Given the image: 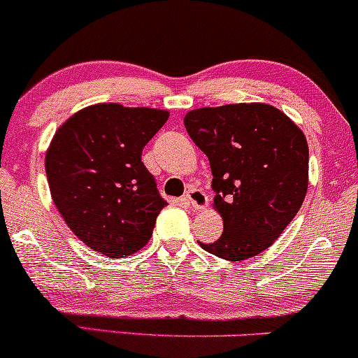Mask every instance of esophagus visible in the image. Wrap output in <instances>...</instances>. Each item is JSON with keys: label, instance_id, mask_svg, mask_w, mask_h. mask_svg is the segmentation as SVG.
Returning <instances> with one entry per match:
<instances>
[{"label": "esophagus", "instance_id": "1", "mask_svg": "<svg viewBox=\"0 0 358 358\" xmlns=\"http://www.w3.org/2000/svg\"><path fill=\"white\" fill-rule=\"evenodd\" d=\"M185 200H187L188 205H190L192 208H195V210H203L208 205V199L207 195H205V192L196 190V188L188 190L187 195H185Z\"/></svg>", "mask_w": 358, "mask_h": 358}]
</instances>
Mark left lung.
Here are the masks:
<instances>
[{"instance_id": "1", "label": "left lung", "mask_w": 358, "mask_h": 358, "mask_svg": "<svg viewBox=\"0 0 358 358\" xmlns=\"http://www.w3.org/2000/svg\"><path fill=\"white\" fill-rule=\"evenodd\" d=\"M185 127L212 168L213 208L224 232L200 244L213 256L245 261L274 244L308 190V143L285 113L264 102L193 109Z\"/></svg>"}]
</instances>
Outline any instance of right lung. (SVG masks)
I'll return each instance as SVG.
<instances>
[{
	"label": "right lung",
	"mask_w": 358,
	"mask_h": 358,
	"mask_svg": "<svg viewBox=\"0 0 358 358\" xmlns=\"http://www.w3.org/2000/svg\"><path fill=\"white\" fill-rule=\"evenodd\" d=\"M170 113L101 102L77 110L53 134L45 171L55 207L79 239L110 259L148 244L166 202L141 162Z\"/></svg>",
	"instance_id": "add662e5"
}]
</instances>
